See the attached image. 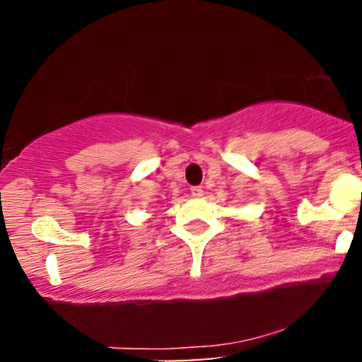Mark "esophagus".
I'll list each match as a JSON object with an SVG mask.
<instances>
[{
  "instance_id": "esophagus-1",
  "label": "esophagus",
  "mask_w": 362,
  "mask_h": 362,
  "mask_svg": "<svg viewBox=\"0 0 362 362\" xmlns=\"http://www.w3.org/2000/svg\"><path fill=\"white\" fill-rule=\"evenodd\" d=\"M190 192H192L194 197H201V195L204 194V190H202V187H192V189H190Z\"/></svg>"
}]
</instances>
